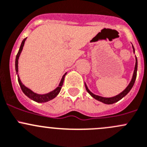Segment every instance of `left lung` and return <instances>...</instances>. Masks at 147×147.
<instances>
[{"mask_svg": "<svg viewBox=\"0 0 147 147\" xmlns=\"http://www.w3.org/2000/svg\"><path fill=\"white\" fill-rule=\"evenodd\" d=\"M132 47H133V50H134V47H133V45H132ZM137 57H136L135 67H134V74H133V77H132V79H131V82H130L129 84V85L127 86V88H126L125 90H124V91L121 92L120 93V94H117V96H115V97H101V96L96 95V94H93L92 92H91L90 91V90H89V89H88V87H87L86 84H85V83H84V84H85L86 90H87V92H88L89 94H90V95H91L92 97H93V98H94V99H95V100H98V101L103 102V103L107 104V105H111V104H114V103H115V102L119 101L120 100H121V99H122L123 97H124V96L127 95V94L129 93V92L130 90H131V89L132 88L133 85H134V82H135L136 78H137Z\"/></svg>", "mask_w": 147, "mask_h": 147, "instance_id": "1", "label": "left lung"}]
</instances>
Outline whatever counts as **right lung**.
Returning <instances> with one entry per match:
<instances>
[{
  "mask_svg": "<svg viewBox=\"0 0 147 147\" xmlns=\"http://www.w3.org/2000/svg\"><path fill=\"white\" fill-rule=\"evenodd\" d=\"M26 38H25V39L22 41L21 45H20L18 53L17 55H16V73H17V75H18V59H19V57H20V53H21L22 50H23V46H24L25 41H26ZM65 75H66V73H65V75L63 76V78H62L61 81H60V84H59V86L55 89V90H54L53 91L47 93V94H36V93L33 92L32 90H30V89H28V87H26V86H25L24 84H23V83L21 82L18 75V80L19 84H20V88H21L22 91L23 92V93H24V94H26L27 97H29V98L31 99V100H33V101L37 102H40V103H42V102H48V101H50V100H53V99H54L55 97L56 96L59 94V92H60V90H61V88H62V86H63V82H64Z\"/></svg>",
  "mask_w": 147,
  "mask_h": 147,
  "instance_id": "right-lung-1",
  "label": "right lung"
}]
</instances>
